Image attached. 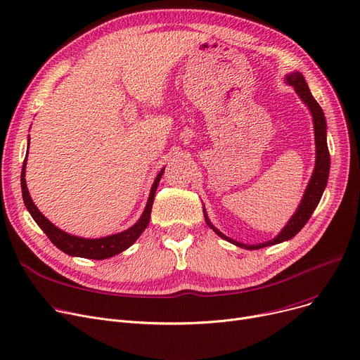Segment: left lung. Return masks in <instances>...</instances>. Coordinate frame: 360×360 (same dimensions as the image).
<instances>
[{"mask_svg":"<svg viewBox=\"0 0 360 360\" xmlns=\"http://www.w3.org/2000/svg\"><path fill=\"white\" fill-rule=\"evenodd\" d=\"M288 83L292 84L296 90V93L299 94V98L304 101L308 108L311 109L312 118H314V131H315V144H316V162H315V169L312 178L308 184V188L305 191L304 198L300 201L299 209L296 210V213L292 216V219L289 220V223L285 226L277 238H274L273 240H267L259 245H245L240 242H236L228 236H224L221 232H219L217 229L213 228V224L209 221V217H207L205 212V221L207 224L213 228V231L223 239L229 240L231 243H235L236 247L239 248H245V250H259L264 247H269V245H276L280 243L283 240H288L290 238H293L304 226L307 224V221L309 220L311 214L314 213L315 207L318 205L321 197H323V193L327 186V179H328V172H330V151H328V146H327V124H326V117L324 112L321 109L319 103L314 99V96L311 94V90L304 79V75L300 72H292L286 77Z\"/></svg>","mask_w":360,"mask_h":360,"instance_id":"1","label":"left lung"}]
</instances>
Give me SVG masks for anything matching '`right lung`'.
Instances as JSON below:
<instances>
[{"instance_id": "add662e5", "label": "right lung", "mask_w": 360, "mask_h": 360, "mask_svg": "<svg viewBox=\"0 0 360 360\" xmlns=\"http://www.w3.org/2000/svg\"><path fill=\"white\" fill-rule=\"evenodd\" d=\"M25 169H26V159L23 162V169H22V193H23V200H25V205L27 207L29 213L32 214V217L34 219V221L37 223V226L46 233V236L49 238V240L55 245L56 248H60L63 252L72 255V257H82V258H90V259H105L109 257L117 255L122 251H125L128 247H131L132 243L137 240V238L144 232V229L147 228V224L150 221V214H151V205H153V200H155V194L158 190L159 181L163 175V170L156 176L153 186H151L150 191V197L147 201V205L144 209L143 216L140 217V220L132 226V228L117 233V235H110L106 238H101V239H84V238H77L68 235L65 232H63L61 229L55 228V226L39 212L37 207L33 204L29 191H27V185H26V179H25Z\"/></svg>"}]
</instances>
